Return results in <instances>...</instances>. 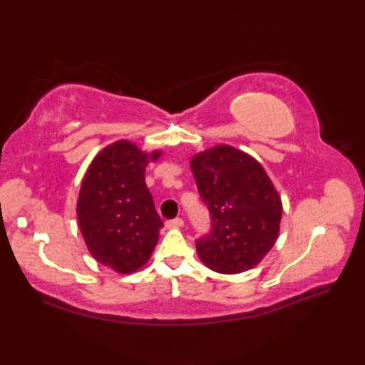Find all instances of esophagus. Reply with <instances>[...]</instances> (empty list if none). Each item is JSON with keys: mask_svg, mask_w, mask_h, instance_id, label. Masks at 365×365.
<instances>
[{"mask_svg": "<svg viewBox=\"0 0 365 365\" xmlns=\"http://www.w3.org/2000/svg\"><path fill=\"white\" fill-rule=\"evenodd\" d=\"M166 226L169 229H180L185 226V221L182 218H175V220H170L166 222Z\"/></svg>", "mask_w": 365, "mask_h": 365, "instance_id": "1", "label": "esophagus"}]
</instances>
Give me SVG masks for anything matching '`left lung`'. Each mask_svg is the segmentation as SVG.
<instances>
[{
    "mask_svg": "<svg viewBox=\"0 0 365 365\" xmlns=\"http://www.w3.org/2000/svg\"><path fill=\"white\" fill-rule=\"evenodd\" d=\"M200 197L212 215V232L196 243L200 262L221 274L257 267L281 230L282 200L260 163L227 144L190 160Z\"/></svg>",
    "mask_w": 365,
    "mask_h": 365,
    "instance_id": "1",
    "label": "left lung"
}]
</instances>
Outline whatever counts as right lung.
Returning a JSON list of instances; mask_svg holds the SVG:
<instances>
[{
	"label": "right lung",
	"instance_id": "1",
	"mask_svg": "<svg viewBox=\"0 0 365 365\" xmlns=\"http://www.w3.org/2000/svg\"><path fill=\"white\" fill-rule=\"evenodd\" d=\"M163 150L119 139L100 150L83 177L76 218L89 254L119 274L141 269L158 243L163 221L145 185V168Z\"/></svg>",
	"mask_w": 365,
	"mask_h": 365
}]
</instances>
